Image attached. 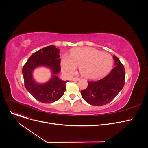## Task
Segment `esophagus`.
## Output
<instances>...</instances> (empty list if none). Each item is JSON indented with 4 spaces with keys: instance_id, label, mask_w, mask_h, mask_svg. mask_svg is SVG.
Here are the masks:
<instances>
[{
    "instance_id": "34e87169",
    "label": "esophagus",
    "mask_w": 148,
    "mask_h": 148,
    "mask_svg": "<svg viewBox=\"0 0 148 148\" xmlns=\"http://www.w3.org/2000/svg\"><path fill=\"white\" fill-rule=\"evenodd\" d=\"M78 80H79V78H77V77H75V78H72V81H77Z\"/></svg>"
}]
</instances>
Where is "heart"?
Returning a JSON list of instances; mask_svg holds the SVG:
<instances>
[{"label":"heart","instance_id":"1","mask_svg":"<svg viewBox=\"0 0 148 148\" xmlns=\"http://www.w3.org/2000/svg\"><path fill=\"white\" fill-rule=\"evenodd\" d=\"M113 58L110 54L94 48H78L73 50L70 56L63 55L61 67L64 74H73L77 66L81 74L87 78L96 79L108 73L112 69Z\"/></svg>","mask_w":148,"mask_h":148}]
</instances>
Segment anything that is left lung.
<instances>
[{
	"mask_svg": "<svg viewBox=\"0 0 148 148\" xmlns=\"http://www.w3.org/2000/svg\"><path fill=\"white\" fill-rule=\"evenodd\" d=\"M115 67L105 77L88 81V87L81 91L83 99L94 106H102L112 101L124 86L125 71L123 66L115 55Z\"/></svg>",
	"mask_w": 148,
	"mask_h": 148,
	"instance_id": "1",
	"label": "left lung"
}]
</instances>
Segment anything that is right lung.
<instances>
[{"label": "right lung", "instance_id": "obj_1", "mask_svg": "<svg viewBox=\"0 0 148 148\" xmlns=\"http://www.w3.org/2000/svg\"><path fill=\"white\" fill-rule=\"evenodd\" d=\"M59 53V49L55 46L44 47L33 53L23 68L25 88L41 102H54L63 95L66 90L67 81L61 80L57 76L61 71ZM40 66L47 67L52 72L51 79L45 83H39L33 78L34 70Z\"/></svg>", "mask_w": 148, "mask_h": 148}]
</instances>
